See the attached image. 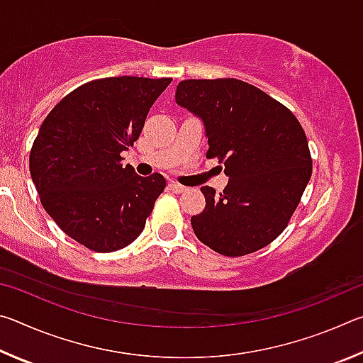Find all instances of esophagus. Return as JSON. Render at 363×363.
<instances>
[{"mask_svg":"<svg viewBox=\"0 0 363 363\" xmlns=\"http://www.w3.org/2000/svg\"><path fill=\"white\" fill-rule=\"evenodd\" d=\"M169 189L173 190V192H176V194H181V192H184V190H186V187L181 186V184H177V182H171L169 184Z\"/></svg>","mask_w":363,"mask_h":363,"instance_id":"obj_1","label":"esophagus"}]
</instances>
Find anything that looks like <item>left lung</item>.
<instances>
[{"label":"left lung","instance_id":"obj_1","mask_svg":"<svg viewBox=\"0 0 363 363\" xmlns=\"http://www.w3.org/2000/svg\"><path fill=\"white\" fill-rule=\"evenodd\" d=\"M176 104L205 125L208 158L229 176L216 195L201 187L206 206L192 216L196 238L224 256L267 247L285 230L312 174L307 138L290 110L235 78L184 79Z\"/></svg>","mask_w":363,"mask_h":363}]
</instances>
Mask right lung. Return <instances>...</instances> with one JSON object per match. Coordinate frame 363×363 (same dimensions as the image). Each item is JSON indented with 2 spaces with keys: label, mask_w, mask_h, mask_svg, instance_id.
I'll return each instance as SVG.
<instances>
[{
  "label": "right lung",
  "mask_w": 363,
  "mask_h": 363,
  "mask_svg": "<svg viewBox=\"0 0 363 363\" xmlns=\"http://www.w3.org/2000/svg\"><path fill=\"white\" fill-rule=\"evenodd\" d=\"M171 78L112 77L67 94L43 121L30 152L41 205L73 240L97 253L128 247L144 230L167 181L123 167L153 102Z\"/></svg>",
  "instance_id": "obj_1"
}]
</instances>
